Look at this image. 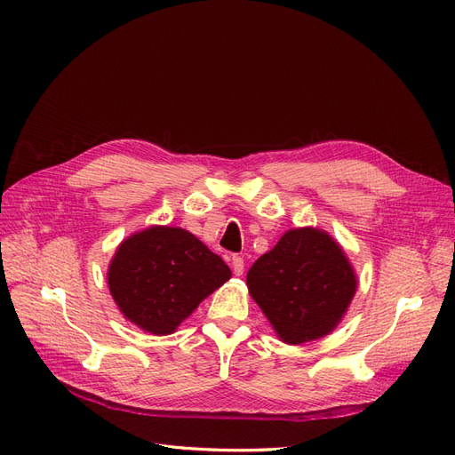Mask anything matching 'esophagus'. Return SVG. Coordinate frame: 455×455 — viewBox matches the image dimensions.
Instances as JSON below:
<instances>
[{"label": "esophagus", "instance_id": "obj_1", "mask_svg": "<svg viewBox=\"0 0 455 455\" xmlns=\"http://www.w3.org/2000/svg\"><path fill=\"white\" fill-rule=\"evenodd\" d=\"M231 267H233V273L237 275H243V271H244V259L241 258V256H233L231 258Z\"/></svg>", "mask_w": 455, "mask_h": 455}]
</instances>
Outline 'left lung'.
<instances>
[{
	"label": "left lung",
	"instance_id": "1",
	"mask_svg": "<svg viewBox=\"0 0 455 455\" xmlns=\"http://www.w3.org/2000/svg\"><path fill=\"white\" fill-rule=\"evenodd\" d=\"M251 296L275 332L291 346L332 332L356 292L341 246L326 231H286L246 275Z\"/></svg>",
	"mask_w": 455,
	"mask_h": 455
}]
</instances>
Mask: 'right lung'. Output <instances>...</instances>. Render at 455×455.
<instances>
[{
  "label": "right lung",
  "instance_id": "obj_1",
  "mask_svg": "<svg viewBox=\"0 0 455 455\" xmlns=\"http://www.w3.org/2000/svg\"><path fill=\"white\" fill-rule=\"evenodd\" d=\"M229 277L224 259L194 233L154 226L119 244L109 261L108 286L125 319L167 336Z\"/></svg>",
  "mask_w": 455,
  "mask_h": 455
}]
</instances>
